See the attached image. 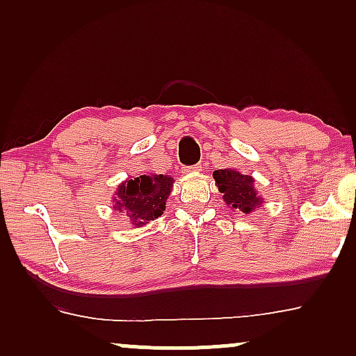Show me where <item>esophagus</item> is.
<instances>
[{"label": "esophagus", "instance_id": "1", "mask_svg": "<svg viewBox=\"0 0 356 356\" xmlns=\"http://www.w3.org/2000/svg\"><path fill=\"white\" fill-rule=\"evenodd\" d=\"M202 170V165L197 163V165H193V167H184L181 172L183 173H193V172H201Z\"/></svg>", "mask_w": 356, "mask_h": 356}]
</instances>
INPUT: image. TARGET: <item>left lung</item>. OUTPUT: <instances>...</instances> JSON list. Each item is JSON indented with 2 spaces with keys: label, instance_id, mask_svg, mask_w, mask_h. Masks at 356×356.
Listing matches in <instances>:
<instances>
[{
  "label": "left lung",
  "instance_id": "1",
  "mask_svg": "<svg viewBox=\"0 0 356 356\" xmlns=\"http://www.w3.org/2000/svg\"><path fill=\"white\" fill-rule=\"evenodd\" d=\"M216 186L223 194V201L232 211L251 213L264 204V199L254 188V178L243 175L238 170L223 168L212 173Z\"/></svg>",
  "mask_w": 356,
  "mask_h": 356
}]
</instances>
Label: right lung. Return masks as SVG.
Wrapping results in <instances>:
<instances>
[{
	"label": "right lung",
	"instance_id": "add662e5",
	"mask_svg": "<svg viewBox=\"0 0 356 356\" xmlns=\"http://www.w3.org/2000/svg\"><path fill=\"white\" fill-rule=\"evenodd\" d=\"M175 179L168 175L144 173L124 179L113 196V209L123 213L136 228L157 220L167 207Z\"/></svg>",
	"mask_w": 356,
	"mask_h": 356
}]
</instances>
